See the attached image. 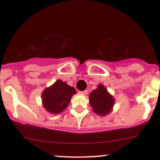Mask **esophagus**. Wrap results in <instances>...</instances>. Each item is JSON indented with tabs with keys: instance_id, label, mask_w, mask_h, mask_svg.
Listing matches in <instances>:
<instances>
[{
	"instance_id": "1",
	"label": "esophagus",
	"mask_w": 160,
	"mask_h": 160,
	"mask_svg": "<svg viewBox=\"0 0 160 160\" xmlns=\"http://www.w3.org/2000/svg\"><path fill=\"white\" fill-rule=\"evenodd\" d=\"M79 93L81 95H87L88 94V90H84V91H79Z\"/></svg>"
}]
</instances>
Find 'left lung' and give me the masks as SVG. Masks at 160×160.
Returning a JSON list of instances; mask_svg holds the SVG:
<instances>
[{
	"label": "left lung",
	"instance_id": "obj_1",
	"mask_svg": "<svg viewBox=\"0 0 160 160\" xmlns=\"http://www.w3.org/2000/svg\"><path fill=\"white\" fill-rule=\"evenodd\" d=\"M89 103L95 113L103 116L111 112L114 100L103 85H98L89 95Z\"/></svg>",
	"mask_w": 160,
	"mask_h": 160
}]
</instances>
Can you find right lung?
Here are the masks:
<instances>
[{"label":"right lung","instance_id":"1","mask_svg":"<svg viewBox=\"0 0 160 160\" xmlns=\"http://www.w3.org/2000/svg\"><path fill=\"white\" fill-rule=\"evenodd\" d=\"M76 94L74 87L58 80L42 93L43 107L52 113H61L68 107L71 97Z\"/></svg>","mask_w":160,"mask_h":160}]
</instances>
